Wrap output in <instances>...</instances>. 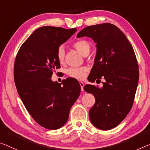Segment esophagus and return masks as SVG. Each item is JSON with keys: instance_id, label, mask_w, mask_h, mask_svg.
Returning <instances> with one entry per match:
<instances>
[{"instance_id": "34e87169", "label": "esophagus", "mask_w": 150, "mask_h": 150, "mask_svg": "<svg viewBox=\"0 0 150 150\" xmlns=\"http://www.w3.org/2000/svg\"><path fill=\"white\" fill-rule=\"evenodd\" d=\"M80 87H81V91H84V82H80Z\"/></svg>"}]
</instances>
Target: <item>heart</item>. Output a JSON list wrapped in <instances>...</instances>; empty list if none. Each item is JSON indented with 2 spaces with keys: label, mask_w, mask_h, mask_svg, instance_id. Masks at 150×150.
<instances>
[{
  "label": "heart",
  "mask_w": 150,
  "mask_h": 150,
  "mask_svg": "<svg viewBox=\"0 0 150 150\" xmlns=\"http://www.w3.org/2000/svg\"><path fill=\"white\" fill-rule=\"evenodd\" d=\"M74 47L77 51L80 53L82 56H84L86 53L90 52L91 50V45L88 41L84 40H79L75 41L73 44ZM57 58L58 61L62 63L63 62L65 57V51L62 46L58 47L56 53ZM88 72V68L86 66H82L80 68H70L67 70V74L69 76L78 80H82L86 76L87 72Z\"/></svg>",
  "instance_id": "obj_1"
}]
</instances>
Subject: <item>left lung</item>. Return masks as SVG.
I'll list each match as a JSON object with an SVG mask.
<instances>
[{
  "instance_id": "8db88e82",
  "label": "left lung",
  "mask_w": 150,
  "mask_h": 150,
  "mask_svg": "<svg viewBox=\"0 0 150 150\" xmlns=\"http://www.w3.org/2000/svg\"><path fill=\"white\" fill-rule=\"evenodd\" d=\"M82 37L91 38L96 46L89 82L105 80L101 88L91 84L84 87L95 98L90 119L99 129H111L125 118L133 106L139 80L136 56L125 34L112 24L86 27L78 33V38Z\"/></svg>"
}]
</instances>
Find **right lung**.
Instances as JSON below:
<instances>
[{
	"label": "right lung",
	"mask_w": 150,
	"mask_h": 150,
	"mask_svg": "<svg viewBox=\"0 0 150 150\" xmlns=\"http://www.w3.org/2000/svg\"><path fill=\"white\" fill-rule=\"evenodd\" d=\"M77 29L41 27L23 43L16 56L14 79L18 94L34 120L48 129H57L67 122L70 110L79 97L76 80L53 82V72L60 67L58 47Z\"/></svg>",
	"instance_id": "right-lung-1"
}]
</instances>
